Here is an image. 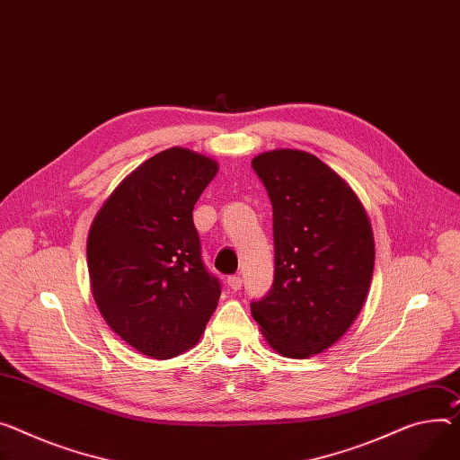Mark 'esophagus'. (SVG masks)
I'll list each match as a JSON object with an SVG mask.
<instances>
[{"label":"esophagus","instance_id":"esophagus-1","mask_svg":"<svg viewBox=\"0 0 460 460\" xmlns=\"http://www.w3.org/2000/svg\"><path fill=\"white\" fill-rule=\"evenodd\" d=\"M226 284H228V288H230L232 291H239V289H241V284H243V279H241L239 274H232V276H228Z\"/></svg>","mask_w":460,"mask_h":460}]
</instances>
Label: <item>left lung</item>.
I'll return each instance as SVG.
<instances>
[{"label":"left lung","mask_w":460,"mask_h":460,"mask_svg":"<svg viewBox=\"0 0 460 460\" xmlns=\"http://www.w3.org/2000/svg\"><path fill=\"white\" fill-rule=\"evenodd\" d=\"M252 169L272 206L274 281L251 311L278 353L304 359L359 314L374 272L372 228L356 193L309 153H263Z\"/></svg>","instance_id":"1"}]
</instances>
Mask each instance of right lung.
Instances as JSON below:
<instances>
[{
    "label": "right lung",
    "instance_id": "right-lung-1",
    "mask_svg": "<svg viewBox=\"0 0 460 460\" xmlns=\"http://www.w3.org/2000/svg\"><path fill=\"white\" fill-rule=\"evenodd\" d=\"M217 164L171 147L141 164L99 209L88 235L95 304L132 348L169 359L214 314L221 281L202 260L193 208Z\"/></svg>",
    "mask_w": 460,
    "mask_h": 460
}]
</instances>
